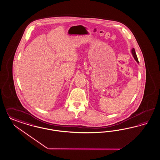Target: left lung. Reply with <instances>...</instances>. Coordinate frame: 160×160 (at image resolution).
Listing matches in <instances>:
<instances>
[{"mask_svg":"<svg viewBox=\"0 0 160 160\" xmlns=\"http://www.w3.org/2000/svg\"><path fill=\"white\" fill-rule=\"evenodd\" d=\"M131 52H132V55H133V58H134V59L136 60V61L137 62H139V61H138V57H137V54H136V52H135V49L133 48H132V50H131Z\"/></svg>","mask_w":160,"mask_h":160,"instance_id":"obj_1","label":"left lung"}]
</instances>
